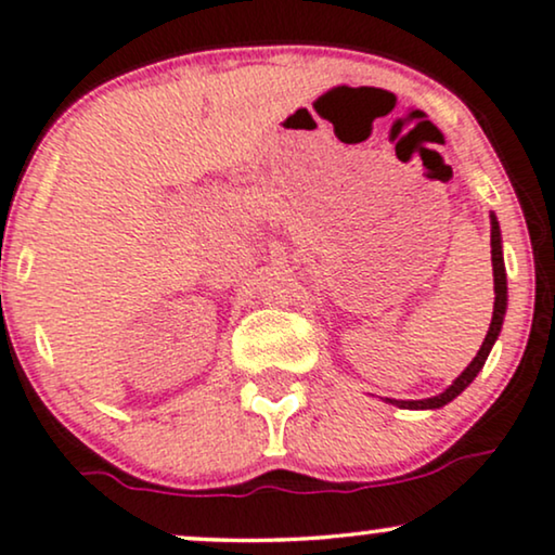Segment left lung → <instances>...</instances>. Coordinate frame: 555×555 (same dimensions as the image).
I'll use <instances>...</instances> for the list:
<instances>
[{"label": "left lung", "instance_id": "1", "mask_svg": "<svg viewBox=\"0 0 555 555\" xmlns=\"http://www.w3.org/2000/svg\"><path fill=\"white\" fill-rule=\"evenodd\" d=\"M491 264H494V317H491V326L487 332V339H483L481 350L476 352V358L470 365L463 371L457 378L453 380V386L448 391H442L440 396H433V399H422V401H391L399 409H440L448 401H453L457 393H463L466 388L474 383V378L478 375V371L483 367L487 362L491 347L502 332V321H504V311H507V272H504V257H502V234H499V221L496 216H491Z\"/></svg>", "mask_w": 555, "mask_h": 555}]
</instances>
